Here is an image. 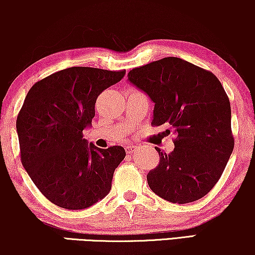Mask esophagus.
<instances>
[{"label": "esophagus", "instance_id": "34e87169", "mask_svg": "<svg viewBox=\"0 0 255 255\" xmlns=\"http://www.w3.org/2000/svg\"><path fill=\"white\" fill-rule=\"evenodd\" d=\"M134 148H135L134 145H128V146H127V147H125V152H127L128 154H130V153L133 152Z\"/></svg>", "mask_w": 255, "mask_h": 255}]
</instances>
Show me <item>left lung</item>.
<instances>
[{"label": "left lung", "mask_w": 255, "mask_h": 255, "mask_svg": "<svg viewBox=\"0 0 255 255\" xmlns=\"http://www.w3.org/2000/svg\"><path fill=\"white\" fill-rule=\"evenodd\" d=\"M128 76L154 102L153 127L166 124L176 135L169 154L155 147L160 162L147 174L149 188L172 203L200 200L218 182L235 147L231 106L221 81L174 57L135 67Z\"/></svg>", "instance_id": "8db88e82"}]
</instances>
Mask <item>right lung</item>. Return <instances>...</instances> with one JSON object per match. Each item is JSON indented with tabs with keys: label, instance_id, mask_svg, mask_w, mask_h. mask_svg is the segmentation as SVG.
I'll return each instance as SVG.
<instances>
[{
	"label": "right lung",
	"instance_id": "obj_1",
	"mask_svg": "<svg viewBox=\"0 0 255 255\" xmlns=\"http://www.w3.org/2000/svg\"><path fill=\"white\" fill-rule=\"evenodd\" d=\"M125 71L71 67L34 83L16 121L22 165L40 193L58 207H92L111 189L114 172L125 158L122 146L87 144L96 99L121 81Z\"/></svg>",
	"mask_w": 255,
	"mask_h": 255
}]
</instances>
